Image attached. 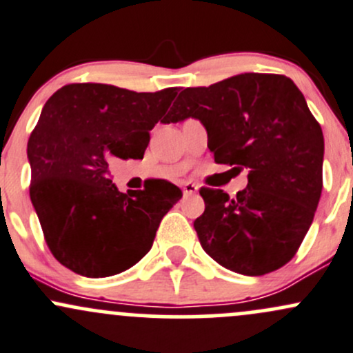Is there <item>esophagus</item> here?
<instances>
[{
  "label": "esophagus",
  "mask_w": 353,
  "mask_h": 353,
  "mask_svg": "<svg viewBox=\"0 0 353 353\" xmlns=\"http://www.w3.org/2000/svg\"><path fill=\"white\" fill-rule=\"evenodd\" d=\"M181 188H183L184 196H192V194H196L197 191H199V185L194 184V183H184L183 185H181Z\"/></svg>",
  "instance_id": "34e87169"
}]
</instances>
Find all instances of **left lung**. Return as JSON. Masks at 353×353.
Instances as JSON below:
<instances>
[{
    "instance_id": "8db88e82",
    "label": "left lung",
    "mask_w": 353,
    "mask_h": 353,
    "mask_svg": "<svg viewBox=\"0 0 353 353\" xmlns=\"http://www.w3.org/2000/svg\"><path fill=\"white\" fill-rule=\"evenodd\" d=\"M194 117L208 130L218 164L248 169L236 197L201 188L194 221L201 246L224 268L261 276L296 254L323 188V134L288 77L241 73L209 87L184 88L165 122Z\"/></svg>"
}]
</instances>
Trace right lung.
Wrapping results in <instances>:
<instances>
[{
    "label": "right lung",
    "mask_w": 353,
    "mask_h": 353,
    "mask_svg": "<svg viewBox=\"0 0 353 353\" xmlns=\"http://www.w3.org/2000/svg\"><path fill=\"white\" fill-rule=\"evenodd\" d=\"M177 88L132 92L70 83L41 110L28 141L30 197L50 251L73 273L105 278L149 253L162 218L183 192L164 179L120 192L108 177L117 159H142L150 130Z\"/></svg>",
    "instance_id": "right-lung-1"
}]
</instances>
